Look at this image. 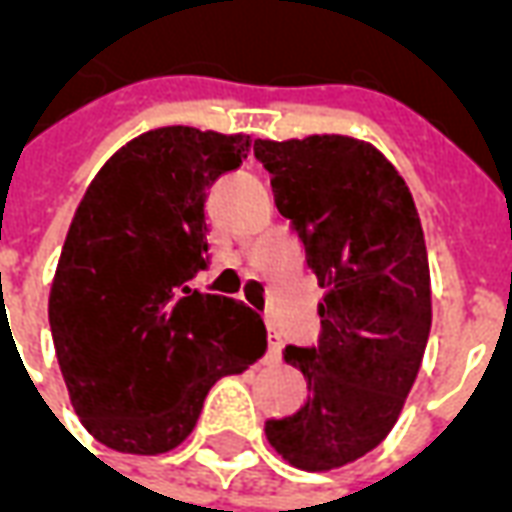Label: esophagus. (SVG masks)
<instances>
[{
  "label": "esophagus",
  "mask_w": 512,
  "mask_h": 512,
  "mask_svg": "<svg viewBox=\"0 0 512 512\" xmlns=\"http://www.w3.org/2000/svg\"><path fill=\"white\" fill-rule=\"evenodd\" d=\"M282 356V340L274 326H268V362H279Z\"/></svg>",
  "instance_id": "34e87169"
}]
</instances>
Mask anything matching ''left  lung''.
I'll use <instances>...</instances> for the list:
<instances>
[{
	"label": "left lung",
	"instance_id": "left-lung-1",
	"mask_svg": "<svg viewBox=\"0 0 512 512\" xmlns=\"http://www.w3.org/2000/svg\"><path fill=\"white\" fill-rule=\"evenodd\" d=\"M255 156L323 288L318 345L285 348L310 395L266 436L290 466L329 472L389 436L417 381L433 318L425 235L406 180L365 139H257Z\"/></svg>",
	"mask_w": 512,
	"mask_h": 512
}]
</instances>
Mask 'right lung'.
I'll return each mask as SVG.
<instances>
[{
	"mask_svg": "<svg viewBox=\"0 0 512 512\" xmlns=\"http://www.w3.org/2000/svg\"><path fill=\"white\" fill-rule=\"evenodd\" d=\"M249 150V134L153 128L98 169L73 213L51 337L76 414L112 450H175L211 386L266 354L255 310L189 288L208 257V186Z\"/></svg>",
	"mask_w": 512,
	"mask_h": 512,
	"instance_id": "obj_1",
	"label": "right lung"
}]
</instances>
